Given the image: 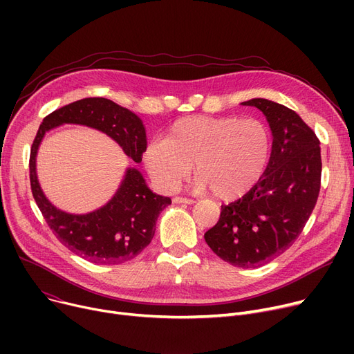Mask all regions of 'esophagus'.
I'll use <instances>...</instances> for the list:
<instances>
[{
    "mask_svg": "<svg viewBox=\"0 0 354 354\" xmlns=\"http://www.w3.org/2000/svg\"><path fill=\"white\" fill-rule=\"evenodd\" d=\"M174 202H175V203H194L195 201H194V199H189V198H185V196H175V198H174Z\"/></svg>",
    "mask_w": 354,
    "mask_h": 354,
    "instance_id": "34e87169",
    "label": "esophagus"
}]
</instances>
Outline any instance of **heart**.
<instances>
[{
    "mask_svg": "<svg viewBox=\"0 0 354 354\" xmlns=\"http://www.w3.org/2000/svg\"><path fill=\"white\" fill-rule=\"evenodd\" d=\"M271 155V135L257 119L188 116L176 120L163 139L147 145V172L166 191L178 189L192 171L196 188L222 201L248 194L263 178Z\"/></svg>",
    "mask_w": 354,
    "mask_h": 354,
    "instance_id": "b5f03b06",
    "label": "heart"
}]
</instances>
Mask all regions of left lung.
Wrapping results in <instances>:
<instances>
[{"mask_svg": "<svg viewBox=\"0 0 354 354\" xmlns=\"http://www.w3.org/2000/svg\"><path fill=\"white\" fill-rule=\"evenodd\" d=\"M266 115L272 149L255 187L228 205L205 232L209 248L238 268L261 267L286 252L303 232L322 183L320 140L294 110L267 99L241 103Z\"/></svg>", "mask_w": 354, "mask_h": 354, "instance_id": "obj_1", "label": "left lung"}]
</instances>
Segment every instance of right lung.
Here are the masks:
<instances>
[{
    "label": "right lung",
    "instance_id": "1",
    "mask_svg": "<svg viewBox=\"0 0 354 354\" xmlns=\"http://www.w3.org/2000/svg\"><path fill=\"white\" fill-rule=\"evenodd\" d=\"M63 123L97 129L116 140L136 163L146 149L142 120L132 111L103 97H88L63 106L43 119L30 153V183L37 207L53 234L71 252L97 266H115L140 254L155 235L159 214L172 202L153 194L142 174L129 167L120 188L104 207L84 215L55 208L43 194L35 174V156L50 129Z\"/></svg>",
    "mask_w": 354,
    "mask_h": 354
}]
</instances>
